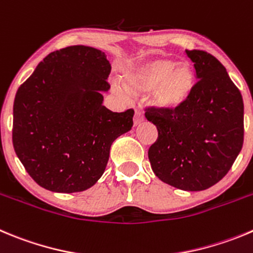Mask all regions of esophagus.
Wrapping results in <instances>:
<instances>
[{
    "instance_id": "obj_1",
    "label": "esophagus",
    "mask_w": 253,
    "mask_h": 253,
    "mask_svg": "<svg viewBox=\"0 0 253 253\" xmlns=\"http://www.w3.org/2000/svg\"><path fill=\"white\" fill-rule=\"evenodd\" d=\"M142 122H144V114H143V111L135 110V114H134V125H139Z\"/></svg>"
}]
</instances>
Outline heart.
I'll use <instances>...</instances> for the list:
<instances>
[{
    "instance_id": "1",
    "label": "heart",
    "mask_w": 253,
    "mask_h": 253,
    "mask_svg": "<svg viewBox=\"0 0 253 253\" xmlns=\"http://www.w3.org/2000/svg\"><path fill=\"white\" fill-rule=\"evenodd\" d=\"M124 80L131 91H150V101L157 108L175 111L191 99L196 74L188 61L157 57L126 71Z\"/></svg>"
}]
</instances>
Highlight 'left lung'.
<instances>
[{"instance_id": "8db88e82", "label": "left lung", "mask_w": 253, "mask_h": 253, "mask_svg": "<svg viewBox=\"0 0 253 253\" xmlns=\"http://www.w3.org/2000/svg\"><path fill=\"white\" fill-rule=\"evenodd\" d=\"M196 78L189 101L175 111L145 109L158 139L148 150L153 172L182 191H203L228 173L243 145V100L223 65L202 50H185Z\"/></svg>"}]
</instances>
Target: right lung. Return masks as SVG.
Here are the masks:
<instances>
[{"instance_id":"add662e5","label":"right lung","mask_w":253,"mask_h":253,"mask_svg":"<svg viewBox=\"0 0 253 253\" xmlns=\"http://www.w3.org/2000/svg\"><path fill=\"white\" fill-rule=\"evenodd\" d=\"M110 71L105 52L69 46L48 54L18 87L13 148L42 188L74 193L92 187L113 142L133 126V109L114 113L103 105Z\"/></svg>"}]
</instances>
